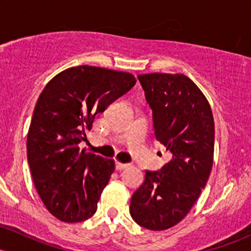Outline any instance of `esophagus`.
Here are the masks:
<instances>
[{"label": "esophagus", "mask_w": 251, "mask_h": 251, "mask_svg": "<svg viewBox=\"0 0 251 251\" xmlns=\"http://www.w3.org/2000/svg\"><path fill=\"white\" fill-rule=\"evenodd\" d=\"M128 166V164H125V163H120V162H116V169L117 170H123V169H126Z\"/></svg>", "instance_id": "obj_1"}]
</instances>
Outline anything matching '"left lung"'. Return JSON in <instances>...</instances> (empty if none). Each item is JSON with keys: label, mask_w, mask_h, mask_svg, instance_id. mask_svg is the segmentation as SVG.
Segmentation results:
<instances>
[{"label": "left lung", "mask_w": 251, "mask_h": 251, "mask_svg": "<svg viewBox=\"0 0 251 251\" xmlns=\"http://www.w3.org/2000/svg\"><path fill=\"white\" fill-rule=\"evenodd\" d=\"M152 109L155 139L171 154L160 171H146L129 214L149 230L176 226L206 185L214 163L215 124L209 101L184 74L138 75Z\"/></svg>", "instance_id": "1"}]
</instances>
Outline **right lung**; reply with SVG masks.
Wrapping results in <instances>:
<instances>
[{
	"instance_id": "obj_1",
	"label": "right lung",
	"mask_w": 251,
	"mask_h": 251,
	"mask_svg": "<svg viewBox=\"0 0 251 251\" xmlns=\"http://www.w3.org/2000/svg\"><path fill=\"white\" fill-rule=\"evenodd\" d=\"M135 85V77L94 66L62 71L46 85L34 108L27 157L37 194L57 220L75 223L92 217L114 160L79 144L94 117Z\"/></svg>"
}]
</instances>
